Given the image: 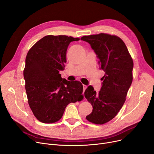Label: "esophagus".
<instances>
[{
    "label": "esophagus",
    "mask_w": 154,
    "mask_h": 154,
    "mask_svg": "<svg viewBox=\"0 0 154 154\" xmlns=\"http://www.w3.org/2000/svg\"><path fill=\"white\" fill-rule=\"evenodd\" d=\"M88 88V86H87L86 85H84V84H83V92H84L85 91V90L86 89V88Z\"/></svg>",
    "instance_id": "esophagus-1"
}]
</instances>
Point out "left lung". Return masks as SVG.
<instances>
[{
	"label": "left lung",
	"instance_id": "1",
	"mask_svg": "<svg viewBox=\"0 0 154 154\" xmlns=\"http://www.w3.org/2000/svg\"><path fill=\"white\" fill-rule=\"evenodd\" d=\"M81 40L90 44L104 70L102 86L98 93L91 85L84 92L93 109L86 116L89 122L102 125L114 118L126 100L133 81V62L123 40L104 33L84 36Z\"/></svg>",
	"mask_w": 154,
	"mask_h": 154
}]
</instances>
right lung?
<instances>
[{
	"mask_svg": "<svg viewBox=\"0 0 154 154\" xmlns=\"http://www.w3.org/2000/svg\"><path fill=\"white\" fill-rule=\"evenodd\" d=\"M79 40L65 35L46 36L26 55L23 73L25 89L30 108L39 122H58L66 106L82 96L81 82L68 81L59 73L65 66L69 44Z\"/></svg>",
	"mask_w": 154,
	"mask_h": 154,
	"instance_id": "obj_1",
	"label": "right lung"
}]
</instances>
